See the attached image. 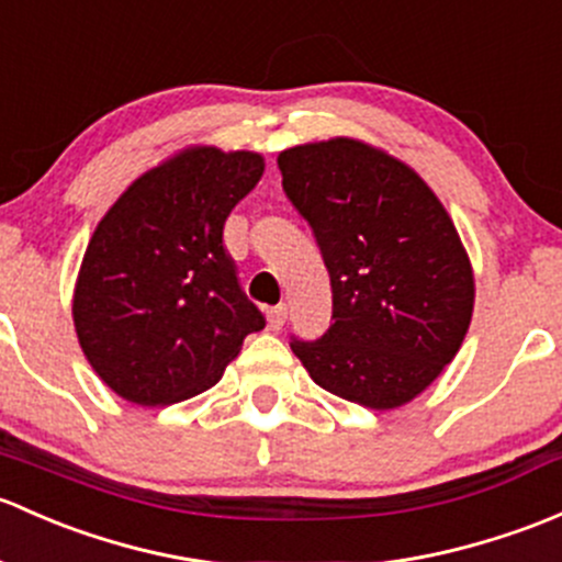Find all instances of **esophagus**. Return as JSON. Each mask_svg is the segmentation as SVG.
<instances>
[{
  "mask_svg": "<svg viewBox=\"0 0 562 562\" xmlns=\"http://www.w3.org/2000/svg\"><path fill=\"white\" fill-rule=\"evenodd\" d=\"M288 321V306L285 304H277L271 306L269 312H266V323H269L271 330H280L282 326H285Z\"/></svg>",
  "mask_w": 562,
  "mask_h": 562,
  "instance_id": "1",
  "label": "esophagus"
}]
</instances>
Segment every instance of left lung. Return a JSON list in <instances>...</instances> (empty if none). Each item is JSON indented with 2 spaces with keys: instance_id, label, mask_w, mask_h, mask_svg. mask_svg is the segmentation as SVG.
Returning <instances> with one entry per match:
<instances>
[{
  "instance_id": "left-lung-1",
  "label": "left lung",
  "mask_w": 562,
  "mask_h": 562,
  "mask_svg": "<svg viewBox=\"0 0 562 562\" xmlns=\"http://www.w3.org/2000/svg\"><path fill=\"white\" fill-rule=\"evenodd\" d=\"M277 167L334 293L330 328L315 341L293 336L291 350L339 398L409 404L458 356L474 312L452 217L415 169L360 139L288 147Z\"/></svg>"
}]
</instances>
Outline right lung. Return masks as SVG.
<instances>
[{"label": "right lung", "instance_id": "add662e5", "mask_svg": "<svg viewBox=\"0 0 562 562\" xmlns=\"http://www.w3.org/2000/svg\"><path fill=\"white\" fill-rule=\"evenodd\" d=\"M263 156L199 145L121 193L82 256L72 317L91 369L121 398L167 406L204 393L266 326L223 247Z\"/></svg>", "mask_w": 562, "mask_h": 562}]
</instances>
